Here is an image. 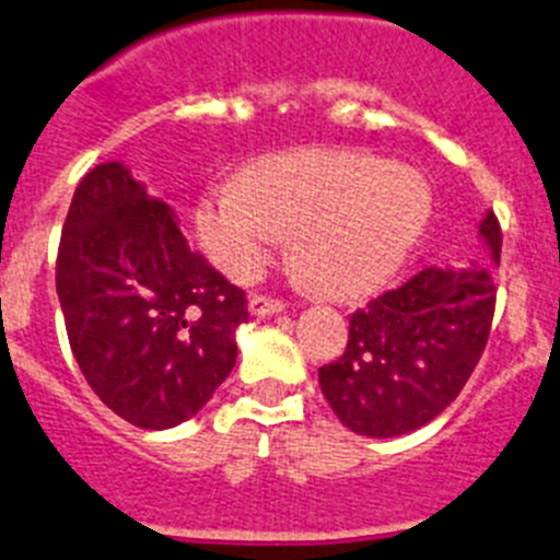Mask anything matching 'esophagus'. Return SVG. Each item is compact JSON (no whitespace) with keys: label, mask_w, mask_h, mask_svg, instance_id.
<instances>
[{"label":"esophagus","mask_w":560,"mask_h":560,"mask_svg":"<svg viewBox=\"0 0 560 560\" xmlns=\"http://www.w3.org/2000/svg\"><path fill=\"white\" fill-rule=\"evenodd\" d=\"M248 312L254 317H265V315H279L284 312V304L281 301H273V298H265V295H254L248 301Z\"/></svg>","instance_id":"1"}]
</instances>
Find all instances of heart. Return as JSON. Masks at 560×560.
Returning a JSON list of instances; mask_svg holds the SVG:
<instances>
[{"label": "heart", "mask_w": 560, "mask_h": 560, "mask_svg": "<svg viewBox=\"0 0 560 560\" xmlns=\"http://www.w3.org/2000/svg\"><path fill=\"white\" fill-rule=\"evenodd\" d=\"M431 209V185L417 171L359 151L295 149L250 162L240 185L203 190L192 221L207 259L229 279H254L284 232H295L306 284L359 298L400 273Z\"/></svg>", "instance_id": "heart-1"}]
</instances>
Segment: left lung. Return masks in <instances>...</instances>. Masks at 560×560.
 Returning a JSON list of instances; mask_svg holds the SVG:
<instances>
[{
  "label": "left lung",
  "instance_id": "obj_1",
  "mask_svg": "<svg viewBox=\"0 0 560 560\" xmlns=\"http://www.w3.org/2000/svg\"><path fill=\"white\" fill-rule=\"evenodd\" d=\"M478 237L492 265H431L351 315L348 348L317 370L328 406L359 436L392 439L442 415L472 375L494 315L500 223L486 212Z\"/></svg>",
  "mask_w": 560,
  "mask_h": 560
}]
</instances>
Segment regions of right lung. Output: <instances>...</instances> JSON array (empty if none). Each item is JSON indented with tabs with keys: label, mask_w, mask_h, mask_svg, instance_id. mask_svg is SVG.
I'll return each instance as SVG.
<instances>
[{
	"label": "right lung",
	"mask_w": 560,
	"mask_h": 560,
	"mask_svg": "<svg viewBox=\"0 0 560 560\" xmlns=\"http://www.w3.org/2000/svg\"><path fill=\"white\" fill-rule=\"evenodd\" d=\"M71 351L102 404L149 431L196 417L237 362L245 295L192 254L124 162L77 185L57 254Z\"/></svg>",
	"instance_id": "1"
}]
</instances>
